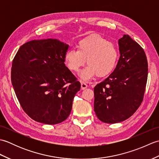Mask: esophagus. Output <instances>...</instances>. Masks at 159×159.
I'll return each mask as SVG.
<instances>
[{"mask_svg":"<svg viewBox=\"0 0 159 159\" xmlns=\"http://www.w3.org/2000/svg\"><path fill=\"white\" fill-rule=\"evenodd\" d=\"M87 87H88V85H87V84L86 83L81 81V89H85L87 88Z\"/></svg>","mask_w":159,"mask_h":159,"instance_id":"1","label":"esophagus"}]
</instances>
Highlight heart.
I'll return each mask as SVG.
<instances>
[{"label": "heart", "mask_w": 159, "mask_h": 159, "mask_svg": "<svg viewBox=\"0 0 159 159\" xmlns=\"http://www.w3.org/2000/svg\"><path fill=\"white\" fill-rule=\"evenodd\" d=\"M77 50H67L64 60L70 70L78 72L86 63L88 66L81 73L83 79L96 75L105 76L114 70L118 59L116 45L99 35H90L76 43Z\"/></svg>", "instance_id": "obj_1"}]
</instances>
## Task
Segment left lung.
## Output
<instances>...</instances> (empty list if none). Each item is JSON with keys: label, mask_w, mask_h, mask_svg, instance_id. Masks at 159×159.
Returning a JSON list of instances; mask_svg holds the SVG:
<instances>
[{"label": "left lung", "mask_w": 159, "mask_h": 159, "mask_svg": "<svg viewBox=\"0 0 159 159\" xmlns=\"http://www.w3.org/2000/svg\"><path fill=\"white\" fill-rule=\"evenodd\" d=\"M120 57L113 72L94 87V111L104 123L124 121L143 100L148 80L147 57L128 35L119 39Z\"/></svg>", "instance_id": "left-lung-1"}]
</instances>
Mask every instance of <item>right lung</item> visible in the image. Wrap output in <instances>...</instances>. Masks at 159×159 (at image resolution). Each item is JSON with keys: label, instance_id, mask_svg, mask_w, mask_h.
Returning <instances> with one entry per match:
<instances>
[{"label": "right lung", "instance_id": "obj_1", "mask_svg": "<svg viewBox=\"0 0 159 159\" xmlns=\"http://www.w3.org/2000/svg\"><path fill=\"white\" fill-rule=\"evenodd\" d=\"M68 45L57 39L32 40L13 59L11 83L23 111L38 122L57 124L71 112L80 83L65 66Z\"/></svg>", "mask_w": 159, "mask_h": 159}]
</instances>
